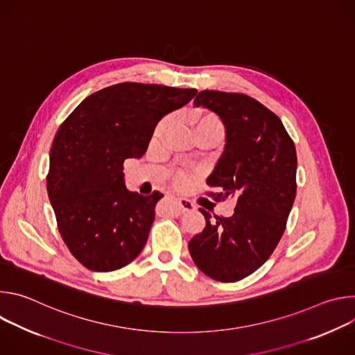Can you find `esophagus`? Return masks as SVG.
I'll use <instances>...</instances> for the list:
<instances>
[{
	"label": "esophagus",
	"instance_id": "34e87169",
	"mask_svg": "<svg viewBox=\"0 0 355 355\" xmlns=\"http://www.w3.org/2000/svg\"><path fill=\"white\" fill-rule=\"evenodd\" d=\"M177 200H178V204H180L182 212H191V211H195V209H196V207L193 205V202H191V200L187 199V198H178Z\"/></svg>",
	"mask_w": 355,
	"mask_h": 355
}]
</instances>
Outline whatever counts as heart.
<instances>
[{
    "instance_id": "obj_1",
    "label": "heart",
    "mask_w": 355,
    "mask_h": 355,
    "mask_svg": "<svg viewBox=\"0 0 355 355\" xmlns=\"http://www.w3.org/2000/svg\"><path fill=\"white\" fill-rule=\"evenodd\" d=\"M171 121H173L171 116H166L159 122V125L155 129V135H153L155 140L164 135V132L170 128ZM192 123H193V130H195L196 137H200L204 135H209V133H219V135L223 136V133H225V128H223L222 121L215 114H211V112L196 114L192 118ZM189 180H191L189 174H187L184 171H177L174 174V184L177 187H185L189 182Z\"/></svg>"
}]
</instances>
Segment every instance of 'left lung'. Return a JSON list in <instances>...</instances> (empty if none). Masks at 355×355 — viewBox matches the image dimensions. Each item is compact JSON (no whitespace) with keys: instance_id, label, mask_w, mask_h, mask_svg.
I'll return each instance as SVG.
<instances>
[{"instance_id":"1","label":"left lung","mask_w":355,"mask_h":355,"mask_svg":"<svg viewBox=\"0 0 355 355\" xmlns=\"http://www.w3.org/2000/svg\"><path fill=\"white\" fill-rule=\"evenodd\" d=\"M195 107L219 115L226 144L207 184L216 199L236 198L230 218L199 209L207 225L189 243L195 266L220 282L259 270L281 240L296 195V150L281 119L257 99L239 92L200 91Z\"/></svg>"}]
</instances>
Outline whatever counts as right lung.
Listing matches in <instances>:
<instances>
[{"mask_svg": "<svg viewBox=\"0 0 355 355\" xmlns=\"http://www.w3.org/2000/svg\"><path fill=\"white\" fill-rule=\"evenodd\" d=\"M196 92L115 84L87 96L59 128L50 148L47 193L63 241L85 268L115 271L140 254L163 193L126 189L123 163L141 157L159 121Z\"/></svg>", "mask_w": 355, "mask_h": 355, "instance_id": "obj_1", "label": "right lung"}]
</instances>
